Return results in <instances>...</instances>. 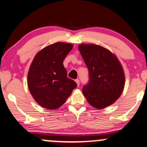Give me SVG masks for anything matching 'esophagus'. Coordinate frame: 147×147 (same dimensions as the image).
<instances>
[{"mask_svg": "<svg viewBox=\"0 0 147 147\" xmlns=\"http://www.w3.org/2000/svg\"><path fill=\"white\" fill-rule=\"evenodd\" d=\"M75 82H76V84H77V86H78L80 85V80H78V79H76L75 80Z\"/></svg>", "mask_w": 147, "mask_h": 147, "instance_id": "obj_1", "label": "esophagus"}]
</instances>
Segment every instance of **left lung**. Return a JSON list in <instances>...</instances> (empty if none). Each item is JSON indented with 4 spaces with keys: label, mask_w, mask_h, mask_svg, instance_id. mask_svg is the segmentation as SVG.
<instances>
[{
    "label": "left lung",
    "mask_w": 147,
    "mask_h": 147,
    "mask_svg": "<svg viewBox=\"0 0 147 147\" xmlns=\"http://www.w3.org/2000/svg\"><path fill=\"white\" fill-rule=\"evenodd\" d=\"M78 50L89 73L88 82L82 87L86 100L98 109L113 104L125 86V74L119 60L99 45L81 44Z\"/></svg>",
    "instance_id": "left-lung-1"
}]
</instances>
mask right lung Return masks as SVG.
Masks as SVG:
<instances>
[{"mask_svg": "<svg viewBox=\"0 0 147 147\" xmlns=\"http://www.w3.org/2000/svg\"><path fill=\"white\" fill-rule=\"evenodd\" d=\"M73 45L56 42L36 54L28 73V87L35 101L51 110L59 108L77 86L67 77L63 61Z\"/></svg>", "mask_w": 147, "mask_h": 147, "instance_id": "obj_1", "label": "right lung"}]
</instances>
